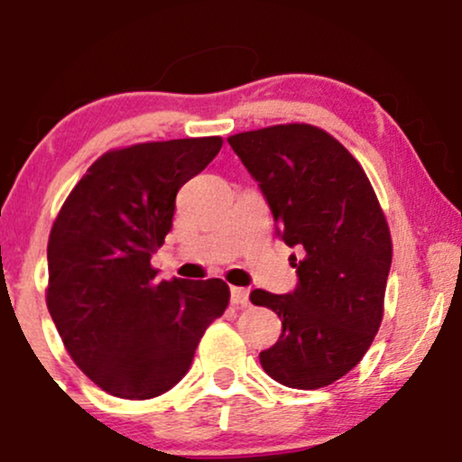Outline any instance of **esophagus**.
<instances>
[{
  "mask_svg": "<svg viewBox=\"0 0 462 462\" xmlns=\"http://www.w3.org/2000/svg\"><path fill=\"white\" fill-rule=\"evenodd\" d=\"M230 295H232V304H235V306H247L249 304V291L247 289H241V286H232Z\"/></svg>",
  "mask_w": 462,
  "mask_h": 462,
  "instance_id": "1",
  "label": "esophagus"
}]
</instances>
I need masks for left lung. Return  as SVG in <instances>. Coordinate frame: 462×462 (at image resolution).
I'll return each instance as SVG.
<instances>
[{
  "label": "left lung",
  "instance_id": "1",
  "mask_svg": "<svg viewBox=\"0 0 462 462\" xmlns=\"http://www.w3.org/2000/svg\"><path fill=\"white\" fill-rule=\"evenodd\" d=\"M227 143L261 184L300 284L256 289L249 300L282 321L261 365L291 389H321L363 360L384 315L393 243L375 190L356 158L310 124L238 132Z\"/></svg>",
  "mask_w": 462,
  "mask_h": 462
}]
</instances>
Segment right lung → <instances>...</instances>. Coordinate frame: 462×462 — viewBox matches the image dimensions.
Segmentation results:
<instances>
[{
	"label": "right lung",
	"mask_w": 462,
	"mask_h": 462,
	"mask_svg": "<svg viewBox=\"0 0 462 462\" xmlns=\"http://www.w3.org/2000/svg\"><path fill=\"white\" fill-rule=\"evenodd\" d=\"M221 145V136H199L106 152L56 215L47 310L69 356L106 393L150 400L176 386L227 309L224 280H158L152 267L180 187Z\"/></svg>",
	"instance_id": "right-lung-1"
}]
</instances>
